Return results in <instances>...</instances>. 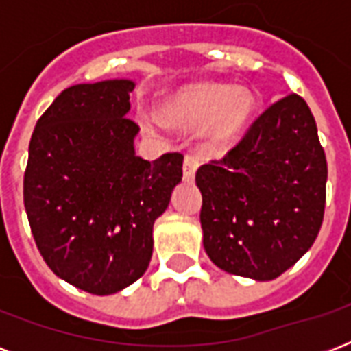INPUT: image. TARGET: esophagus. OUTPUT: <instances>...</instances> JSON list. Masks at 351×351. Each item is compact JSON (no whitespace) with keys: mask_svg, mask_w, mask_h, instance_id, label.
<instances>
[{"mask_svg":"<svg viewBox=\"0 0 351 351\" xmlns=\"http://www.w3.org/2000/svg\"><path fill=\"white\" fill-rule=\"evenodd\" d=\"M198 165H200V158H198L197 154H186V158H184V178L187 182L195 178Z\"/></svg>","mask_w":351,"mask_h":351,"instance_id":"esophagus-1","label":"esophagus"}]
</instances>
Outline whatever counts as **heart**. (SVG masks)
I'll return each instance as SVG.
<instances>
[{
	"label": "heart",
	"mask_w": 351,
	"mask_h": 351,
	"mask_svg": "<svg viewBox=\"0 0 351 351\" xmlns=\"http://www.w3.org/2000/svg\"><path fill=\"white\" fill-rule=\"evenodd\" d=\"M255 109L247 90L226 84H197L176 90L164 104L167 118L182 125L208 123L215 138H230L244 125ZM142 125L149 131L164 129V120L154 111H142Z\"/></svg>",
	"instance_id": "obj_1"
}]
</instances>
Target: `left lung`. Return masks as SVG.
Listing matches in <instances>:
<instances>
[{
  "mask_svg": "<svg viewBox=\"0 0 351 351\" xmlns=\"http://www.w3.org/2000/svg\"><path fill=\"white\" fill-rule=\"evenodd\" d=\"M326 178V154L310 107L295 93L284 96L222 158L198 167L209 258L239 277L282 275L321 231Z\"/></svg>",
  "mask_w": 351,
  "mask_h": 351,
  "instance_id": "left-lung-1",
  "label": "left lung"
}]
</instances>
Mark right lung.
I'll list each match as a JSON object with an SVG mask.
<instances>
[{"mask_svg":"<svg viewBox=\"0 0 351 351\" xmlns=\"http://www.w3.org/2000/svg\"><path fill=\"white\" fill-rule=\"evenodd\" d=\"M129 80L62 90L29 143L23 202L43 261L93 295L136 282L153 255V224L182 180V153L134 154Z\"/></svg>","mask_w":351,"mask_h":351,"instance_id":"right-lung-1","label":"right lung"}]
</instances>
